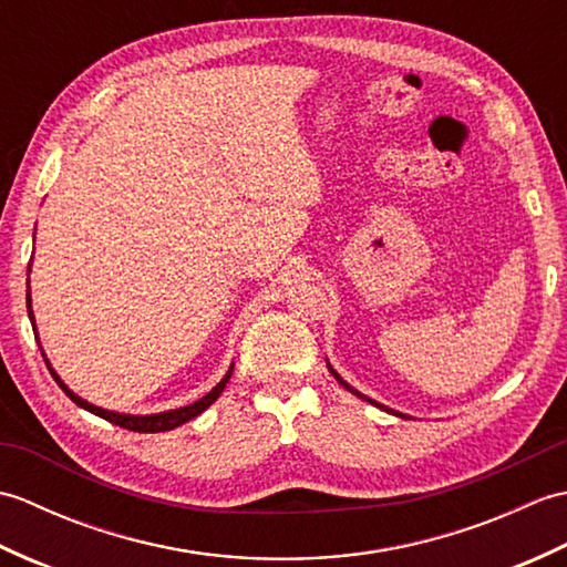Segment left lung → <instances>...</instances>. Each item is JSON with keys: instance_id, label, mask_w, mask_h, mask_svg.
Instances as JSON below:
<instances>
[{"instance_id": "obj_1", "label": "left lung", "mask_w": 567, "mask_h": 567, "mask_svg": "<svg viewBox=\"0 0 567 567\" xmlns=\"http://www.w3.org/2000/svg\"><path fill=\"white\" fill-rule=\"evenodd\" d=\"M329 370H331V375H333V378H336V380H339V382H341V384H343V388H346V390H348V392H353V394H358V396H360V400H365V402H370V404H375V406H380V409H384V412H392V409H388V406H384V404H378V402H375V400H370V396H365V394H360V392H358V390H353V388H351V384H348V382H346V380H343V378H341V375H339V372H336V370H333V368H331V365H329ZM392 414H396V416H404V414H400V412H392ZM404 419H406V416H404Z\"/></svg>"}]
</instances>
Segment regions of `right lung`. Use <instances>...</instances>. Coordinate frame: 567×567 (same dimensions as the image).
<instances>
[{"mask_svg":"<svg viewBox=\"0 0 567 567\" xmlns=\"http://www.w3.org/2000/svg\"><path fill=\"white\" fill-rule=\"evenodd\" d=\"M27 309H29V319H31V323H33V333H35V321H33V309H31V292H27ZM43 358H45V355H43ZM45 365H48V370H51L53 380L60 384V390H63L78 406L87 409V412H92L94 416H102V419H106V421H112V424H116V426L128 429V431H138V433L171 431V429H175V426H183L185 421L199 416V414L204 412V409L212 406L216 400H219V394L224 392L226 382L231 380V372H234V365H231V368H228L226 375L221 378V382L216 384V388H214L212 392L204 394L202 400H197L195 404L179 406V409H171V412H161V414H143V416H138V414H118V412H110V409H102V406L90 404L87 400H82V396H78L72 390H68V384L58 378V372L51 368V363H48V360H45Z\"/></svg>","mask_w":567,"mask_h":567,"instance_id":"1","label":"right lung"}]
</instances>
